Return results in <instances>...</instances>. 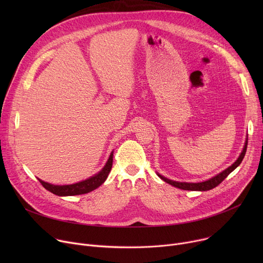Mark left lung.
Returning <instances> with one entry per match:
<instances>
[{"label":"left lung","mask_w":263,"mask_h":263,"mask_svg":"<svg viewBox=\"0 0 263 263\" xmlns=\"http://www.w3.org/2000/svg\"><path fill=\"white\" fill-rule=\"evenodd\" d=\"M246 148H247V139L245 141V144H244L242 153L240 154V156L236 160V162H234L233 164H231L229 167H227L223 172H220L219 174L215 175L214 177L208 179V180H205V181H202V182H180V181H174V180H171V179L165 178L164 176L160 175L159 173H157V175L162 179L163 181H165L166 183H168V184H171V185H173L175 187H178V189L185 190V191H201V192L202 191H209V190H212L215 186H217L231 172H233L234 170H236L239 166V165L242 162V160L244 159V156H245V153H246Z\"/></svg>","instance_id":"1"}]
</instances>
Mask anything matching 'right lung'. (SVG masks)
<instances>
[{"label": "right lung", "instance_id": "right-lung-1", "mask_svg": "<svg viewBox=\"0 0 263 263\" xmlns=\"http://www.w3.org/2000/svg\"><path fill=\"white\" fill-rule=\"evenodd\" d=\"M113 154L114 151L110 153L107 162L103 166V168L98 173L88 179H85V180L80 181L78 183L73 184H66V185H57V184H51L49 182L43 181L38 179L39 182L44 185L45 189L50 191L53 194L58 195V196H74V195H82V194H86V193H89L97 187H99L105 180L106 178L112 170V165H113Z\"/></svg>", "mask_w": 263, "mask_h": 263}]
</instances>
